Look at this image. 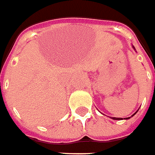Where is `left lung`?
I'll list each match as a JSON object with an SVG mask.
<instances>
[{"instance_id":"obj_1","label":"left lung","mask_w":155,"mask_h":155,"mask_svg":"<svg viewBox=\"0 0 155 155\" xmlns=\"http://www.w3.org/2000/svg\"><path fill=\"white\" fill-rule=\"evenodd\" d=\"M132 47H133V48H134V49L135 50V48H134V46H132ZM138 111H139V110L136 111L135 113H134V114H133L132 116H130V117H128V118H125L124 119H129V118H131V117H133L134 115H135V114H136V113H137ZM109 118H112V119H114V120H122V119H123V118H115V117H109Z\"/></svg>"}]
</instances>
